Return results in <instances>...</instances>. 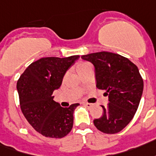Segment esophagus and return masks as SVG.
Wrapping results in <instances>:
<instances>
[{
  "instance_id": "34e87169",
  "label": "esophagus",
  "mask_w": 156,
  "mask_h": 156,
  "mask_svg": "<svg viewBox=\"0 0 156 156\" xmlns=\"http://www.w3.org/2000/svg\"><path fill=\"white\" fill-rule=\"evenodd\" d=\"M83 104L85 105L86 106H87V107H91L92 105H93V104H91V103H88V102H84Z\"/></svg>"
}]
</instances>
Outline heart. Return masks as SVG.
<instances>
[{
	"label": "heart",
	"instance_id": "1",
	"mask_svg": "<svg viewBox=\"0 0 156 156\" xmlns=\"http://www.w3.org/2000/svg\"><path fill=\"white\" fill-rule=\"evenodd\" d=\"M89 66H90V65L88 64V63H81V64H79L76 67L77 71H79L80 70H81L83 68H86V67Z\"/></svg>",
	"mask_w": 156,
	"mask_h": 156
}]
</instances>
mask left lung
<instances>
[{
    "mask_svg": "<svg viewBox=\"0 0 156 156\" xmlns=\"http://www.w3.org/2000/svg\"><path fill=\"white\" fill-rule=\"evenodd\" d=\"M83 60L95 67L96 87L105 90L109 104L103 115L94 120L95 126L105 134H115L132 120L141 99L144 82L138 67L129 59L111 52L85 55Z\"/></svg>",
    "mask_w": 156,
    "mask_h": 156,
    "instance_id": "1",
    "label": "left lung"
}]
</instances>
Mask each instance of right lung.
Masks as SVG:
<instances>
[{"instance_id": "right-lung-1", "label": "right lung", "mask_w": 156, "mask_h": 156, "mask_svg": "<svg viewBox=\"0 0 156 156\" xmlns=\"http://www.w3.org/2000/svg\"><path fill=\"white\" fill-rule=\"evenodd\" d=\"M80 58L45 57L27 67L17 81L21 111L37 132L50 138H62L73 127L74 111L80 104L61 107L53 92L61 86L65 74Z\"/></svg>"}]
</instances>
